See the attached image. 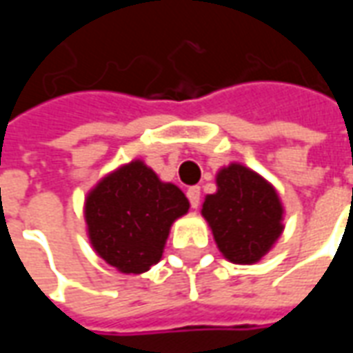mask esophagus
Wrapping results in <instances>:
<instances>
[{"instance_id":"obj_1","label":"esophagus","mask_w":353,"mask_h":353,"mask_svg":"<svg viewBox=\"0 0 353 353\" xmlns=\"http://www.w3.org/2000/svg\"><path fill=\"white\" fill-rule=\"evenodd\" d=\"M187 196H189V202H191V206L196 210L200 204V189L199 187H191L189 191H187Z\"/></svg>"}]
</instances>
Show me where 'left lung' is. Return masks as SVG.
<instances>
[{
  "label": "left lung",
  "instance_id": "left-lung-1",
  "mask_svg": "<svg viewBox=\"0 0 353 353\" xmlns=\"http://www.w3.org/2000/svg\"><path fill=\"white\" fill-rule=\"evenodd\" d=\"M215 183L217 191L204 199L202 217L219 252L234 265L259 263L285 229L276 187L240 162L223 166Z\"/></svg>",
  "mask_w": 353,
  "mask_h": 353
}]
</instances>
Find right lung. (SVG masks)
Returning <instances> with one entry per match:
<instances>
[{
	"label": "right lung",
	"mask_w": 353,
	"mask_h": 353,
	"mask_svg": "<svg viewBox=\"0 0 353 353\" xmlns=\"http://www.w3.org/2000/svg\"><path fill=\"white\" fill-rule=\"evenodd\" d=\"M189 200L134 161L101 177L85 196L87 236L98 257L123 274H143L162 259L170 229L189 212Z\"/></svg>",
	"instance_id": "1"
}]
</instances>
